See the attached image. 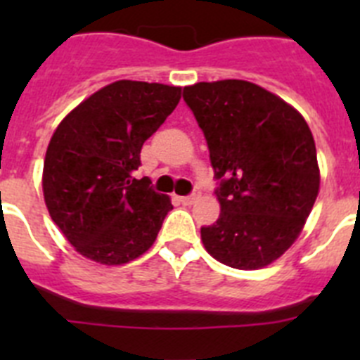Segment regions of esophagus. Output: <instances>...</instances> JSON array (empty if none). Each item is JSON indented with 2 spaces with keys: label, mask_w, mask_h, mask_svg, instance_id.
<instances>
[{
  "label": "esophagus",
  "mask_w": 360,
  "mask_h": 360,
  "mask_svg": "<svg viewBox=\"0 0 360 360\" xmlns=\"http://www.w3.org/2000/svg\"><path fill=\"white\" fill-rule=\"evenodd\" d=\"M198 198H200V193H198V191H195L193 195L182 196V198H180V202H182L184 205H193V203H195Z\"/></svg>",
  "instance_id": "obj_1"
}]
</instances>
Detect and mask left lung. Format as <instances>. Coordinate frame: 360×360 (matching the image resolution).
<instances>
[{"label":"left lung","mask_w":360,"mask_h":360,"mask_svg":"<svg viewBox=\"0 0 360 360\" xmlns=\"http://www.w3.org/2000/svg\"><path fill=\"white\" fill-rule=\"evenodd\" d=\"M184 101L207 141L219 202L203 247L240 270L270 265L297 240L319 193L316 142L307 120L249 81L196 82Z\"/></svg>","instance_id":"obj_1"}]
</instances>
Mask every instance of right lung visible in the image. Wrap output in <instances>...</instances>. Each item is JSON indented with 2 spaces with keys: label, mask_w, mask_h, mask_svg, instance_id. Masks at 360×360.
<instances>
[{
  "label": "right lung",
  "mask_w": 360,
  "mask_h": 360,
  "mask_svg": "<svg viewBox=\"0 0 360 360\" xmlns=\"http://www.w3.org/2000/svg\"><path fill=\"white\" fill-rule=\"evenodd\" d=\"M182 88L142 81L104 86L53 131L43 195L79 254L103 265L133 262L155 243L171 200L133 176L141 149L173 113Z\"/></svg>",
  "instance_id": "right-lung-1"
}]
</instances>
